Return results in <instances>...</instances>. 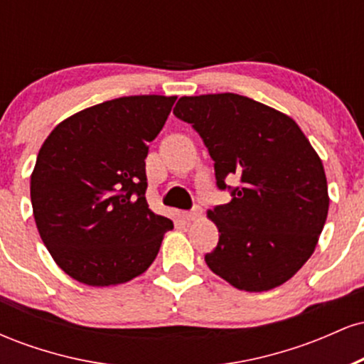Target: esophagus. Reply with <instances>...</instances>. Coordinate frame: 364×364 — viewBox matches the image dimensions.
Returning a JSON list of instances; mask_svg holds the SVG:
<instances>
[{"mask_svg":"<svg viewBox=\"0 0 364 364\" xmlns=\"http://www.w3.org/2000/svg\"><path fill=\"white\" fill-rule=\"evenodd\" d=\"M183 215H185L186 220H196V219H198V217H202V207L193 205V208H191V210L183 212Z\"/></svg>","mask_w":364,"mask_h":364,"instance_id":"esophagus-1","label":"esophagus"}]
</instances>
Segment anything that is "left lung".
<instances>
[{
  "label": "left lung",
  "instance_id": "8db88e82",
  "mask_svg": "<svg viewBox=\"0 0 364 364\" xmlns=\"http://www.w3.org/2000/svg\"><path fill=\"white\" fill-rule=\"evenodd\" d=\"M173 112L202 136L217 186L232 196L207 212L219 229L208 269L250 292L289 281L315 252L328 214L327 178L310 140L287 114L231 92L181 97ZM228 177L238 186H225Z\"/></svg>",
  "mask_w": 364,
  "mask_h": 364
}]
</instances>
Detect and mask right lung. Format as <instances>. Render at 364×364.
Instances as JSON below:
<instances>
[{"label": "right lung", "instance_id": "obj_1", "mask_svg": "<svg viewBox=\"0 0 364 364\" xmlns=\"http://www.w3.org/2000/svg\"><path fill=\"white\" fill-rule=\"evenodd\" d=\"M176 97L129 95L87 107L49 133L31 176L34 219L60 269L87 286L135 279L173 220L154 214L145 157Z\"/></svg>", "mask_w": 364, "mask_h": 364}]
</instances>
